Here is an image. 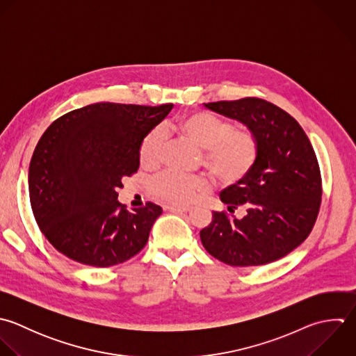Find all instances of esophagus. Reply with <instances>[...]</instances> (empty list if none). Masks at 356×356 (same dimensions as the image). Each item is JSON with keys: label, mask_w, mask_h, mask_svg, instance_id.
I'll list each match as a JSON object with an SVG mask.
<instances>
[{"label": "esophagus", "mask_w": 356, "mask_h": 356, "mask_svg": "<svg viewBox=\"0 0 356 356\" xmlns=\"http://www.w3.org/2000/svg\"><path fill=\"white\" fill-rule=\"evenodd\" d=\"M165 208L170 212H188V211H191V207H188V205H168Z\"/></svg>", "instance_id": "obj_1"}]
</instances>
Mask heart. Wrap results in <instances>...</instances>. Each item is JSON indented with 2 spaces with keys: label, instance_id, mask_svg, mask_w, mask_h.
I'll use <instances>...</instances> for the list:
<instances>
[{
  "label": "heart",
  "instance_id": "heart-1",
  "mask_svg": "<svg viewBox=\"0 0 356 356\" xmlns=\"http://www.w3.org/2000/svg\"><path fill=\"white\" fill-rule=\"evenodd\" d=\"M175 130L201 151V165L223 187L236 186L254 169L259 156V144L251 133L236 131L234 124L208 112L183 116ZM163 154V136L159 129L149 131L141 141L138 158L145 168L159 165ZM207 190L200 176H183L165 172L151 183V193L169 204L183 205Z\"/></svg>",
  "mask_w": 356,
  "mask_h": 356
}]
</instances>
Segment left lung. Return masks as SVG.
<instances>
[{
	"instance_id": "1",
	"label": "left lung",
	"mask_w": 356,
	"mask_h": 356,
	"mask_svg": "<svg viewBox=\"0 0 356 356\" xmlns=\"http://www.w3.org/2000/svg\"><path fill=\"white\" fill-rule=\"evenodd\" d=\"M212 112L245 124L259 144L250 175L220 193L230 213L213 212L200 236L205 250L230 266H258L296 250L314 229L322 177L312 144L300 123L282 108L261 98L204 104Z\"/></svg>"
}]
</instances>
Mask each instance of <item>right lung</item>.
<instances>
[{
  "label": "right lung",
  "mask_w": 356,
  "mask_h": 356,
  "mask_svg": "<svg viewBox=\"0 0 356 356\" xmlns=\"http://www.w3.org/2000/svg\"><path fill=\"white\" fill-rule=\"evenodd\" d=\"M172 108L97 102L49 124L30 161L29 195L55 250L79 264L109 268L145 247L162 208L147 202L129 212L118 190L138 170L141 141Z\"/></svg>",
  "instance_id": "1"
}]
</instances>
